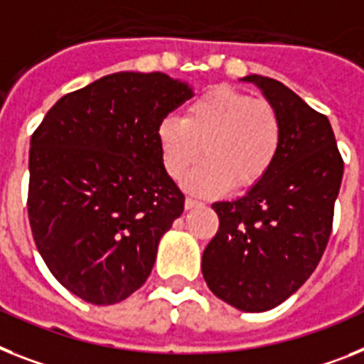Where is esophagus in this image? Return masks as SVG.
Here are the masks:
<instances>
[{
  "label": "esophagus",
  "mask_w": 364,
  "mask_h": 364,
  "mask_svg": "<svg viewBox=\"0 0 364 364\" xmlns=\"http://www.w3.org/2000/svg\"><path fill=\"white\" fill-rule=\"evenodd\" d=\"M184 206H186V210H193V208H199V206H203V203H199V200H195V199H186Z\"/></svg>",
  "instance_id": "1"
}]
</instances>
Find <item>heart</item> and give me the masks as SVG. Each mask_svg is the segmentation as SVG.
Wrapping results in <instances>:
<instances>
[{"label": "heart", "mask_w": 364, "mask_h": 364, "mask_svg": "<svg viewBox=\"0 0 364 364\" xmlns=\"http://www.w3.org/2000/svg\"><path fill=\"white\" fill-rule=\"evenodd\" d=\"M283 121L273 104L230 85H218L197 96L182 119L167 117L158 124L156 141L161 164L173 180L200 160L186 188L218 195L232 186L249 191L262 184L281 154Z\"/></svg>", "instance_id": "b5f03b06"}]
</instances>
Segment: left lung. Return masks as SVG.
Masks as SVG:
<instances>
[{
	"mask_svg": "<svg viewBox=\"0 0 364 364\" xmlns=\"http://www.w3.org/2000/svg\"><path fill=\"white\" fill-rule=\"evenodd\" d=\"M284 128L281 154L262 184L214 203L219 230L203 253V277L245 312L277 307L316 269L331 236L344 161L327 117L272 77L251 76Z\"/></svg>",
	"mask_w": 364,
	"mask_h": 364,
	"instance_id": "1",
	"label": "left lung"
}]
</instances>
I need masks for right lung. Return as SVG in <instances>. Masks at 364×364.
I'll return each mask as SVG.
<instances>
[{"mask_svg":"<svg viewBox=\"0 0 364 364\" xmlns=\"http://www.w3.org/2000/svg\"><path fill=\"white\" fill-rule=\"evenodd\" d=\"M191 95L161 72H117L59 98L31 135L33 240L81 299L113 305L149 279L161 236L184 212L156 130Z\"/></svg>","mask_w":364,"mask_h":364,"instance_id":"1","label":"right lung"}]
</instances>
